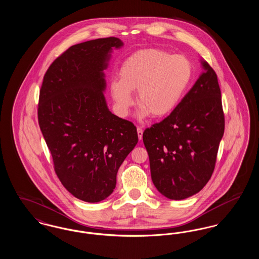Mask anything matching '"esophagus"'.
I'll return each instance as SVG.
<instances>
[{"label": "esophagus", "mask_w": 259, "mask_h": 259, "mask_svg": "<svg viewBox=\"0 0 259 259\" xmlns=\"http://www.w3.org/2000/svg\"><path fill=\"white\" fill-rule=\"evenodd\" d=\"M143 129L142 127H138L137 128V133H138V137H139V140H142L143 139Z\"/></svg>", "instance_id": "34e87169"}]
</instances>
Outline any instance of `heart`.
<instances>
[{
  "label": "heart",
  "instance_id": "1",
  "mask_svg": "<svg viewBox=\"0 0 259 259\" xmlns=\"http://www.w3.org/2000/svg\"><path fill=\"white\" fill-rule=\"evenodd\" d=\"M191 77V64L184 56L159 50H139L122 63L119 80L111 82V96L125 116L135 104L132 92L138 91V117H164L180 105Z\"/></svg>",
  "mask_w": 259,
  "mask_h": 259
}]
</instances>
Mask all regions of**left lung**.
<instances>
[{"label": "left lung", "instance_id": "left-lung-1", "mask_svg": "<svg viewBox=\"0 0 259 259\" xmlns=\"http://www.w3.org/2000/svg\"><path fill=\"white\" fill-rule=\"evenodd\" d=\"M205 72L177 109L143 134L151 180L162 195L183 200L209 182L224 133L218 76L207 62Z\"/></svg>", "mask_w": 259, "mask_h": 259}]
</instances>
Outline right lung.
I'll return each instance as SVG.
<instances>
[{
  "label": "right lung",
  "mask_w": 259,
  "mask_h": 259,
  "mask_svg": "<svg viewBox=\"0 0 259 259\" xmlns=\"http://www.w3.org/2000/svg\"><path fill=\"white\" fill-rule=\"evenodd\" d=\"M117 37L72 46L44 76L37 119L54 171L74 197L97 203L112 193L116 174L138 143L135 125L109 111L103 71Z\"/></svg>",
  "instance_id": "add662e5"
}]
</instances>
